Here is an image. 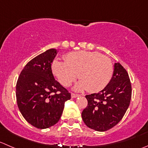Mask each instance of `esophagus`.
I'll return each mask as SVG.
<instances>
[{
    "instance_id": "esophagus-1",
    "label": "esophagus",
    "mask_w": 148,
    "mask_h": 148,
    "mask_svg": "<svg viewBox=\"0 0 148 148\" xmlns=\"http://www.w3.org/2000/svg\"><path fill=\"white\" fill-rule=\"evenodd\" d=\"M79 95H77V94H74V93H71V97L72 98H76V97H79Z\"/></svg>"
}]
</instances>
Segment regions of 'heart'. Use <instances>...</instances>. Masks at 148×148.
Listing matches in <instances>:
<instances>
[{"label": "heart", "mask_w": 148, "mask_h": 148, "mask_svg": "<svg viewBox=\"0 0 148 148\" xmlns=\"http://www.w3.org/2000/svg\"><path fill=\"white\" fill-rule=\"evenodd\" d=\"M64 61L55 60L52 64L53 72L64 86L72 84L79 75L81 80L75 90L88 89L97 92L108 85L112 78L114 68L109 58L95 51H79L67 54Z\"/></svg>", "instance_id": "heart-1"}]
</instances>
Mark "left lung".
<instances>
[{"mask_svg": "<svg viewBox=\"0 0 148 148\" xmlns=\"http://www.w3.org/2000/svg\"><path fill=\"white\" fill-rule=\"evenodd\" d=\"M85 97L88 104L82 113L84 124L95 131L110 130L121 121L130 106L132 86L128 73L119 63H115L108 85Z\"/></svg>", "mask_w": 148, "mask_h": 148, "instance_id": "1", "label": "left lung"}]
</instances>
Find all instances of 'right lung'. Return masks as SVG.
Masks as SVG:
<instances>
[{"mask_svg": "<svg viewBox=\"0 0 148 148\" xmlns=\"http://www.w3.org/2000/svg\"><path fill=\"white\" fill-rule=\"evenodd\" d=\"M57 50H47L27 63L16 87L17 105L26 121L38 129L55 125L71 94L56 81L51 64Z\"/></svg>", "mask_w": 148, "mask_h": 148, "instance_id": "1", "label": "right lung"}]
</instances>
